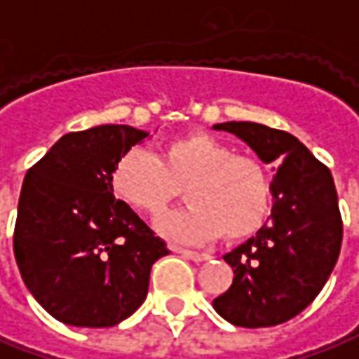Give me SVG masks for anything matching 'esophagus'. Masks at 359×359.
<instances>
[{
  "instance_id": "1",
  "label": "esophagus",
  "mask_w": 359,
  "mask_h": 359,
  "mask_svg": "<svg viewBox=\"0 0 359 359\" xmlns=\"http://www.w3.org/2000/svg\"><path fill=\"white\" fill-rule=\"evenodd\" d=\"M179 253H182L184 257H189L192 262H208L210 255L208 253H200V251H192V250H179Z\"/></svg>"
}]
</instances>
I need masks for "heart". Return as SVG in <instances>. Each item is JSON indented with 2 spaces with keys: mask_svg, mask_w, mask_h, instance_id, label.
Segmentation results:
<instances>
[{
  "mask_svg": "<svg viewBox=\"0 0 359 359\" xmlns=\"http://www.w3.org/2000/svg\"><path fill=\"white\" fill-rule=\"evenodd\" d=\"M109 187L149 218H159L184 189L189 206L161 222V231L182 243H206L222 233L228 241L248 240L273 208V180L262 161L233 153L204 131L165 139L157 155L128 149L111 169Z\"/></svg>",
  "mask_w": 359,
  "mask_h": 359,
  "instance_id": "1",
  "label": "heart"
}]
</instances>
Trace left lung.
Returning <instances> with one entry per match:
<instances>
[{"mask_svg":"<svg viewBox=\"0 0 359 359\" xmlns=\"http://www.w3.org/2000/svg\"><path fill=\"white\" fill-rule=\"evenodd\" d=\"M275 163L271 216L262 231L224 255L233 269L214 309L241 328H269L301 314L323 291L342 248V214L330 169L299 139L253 121L218 123Z\"/></svg>","mask_w":359,"mask_h":359,"instance_id":"8db88e82","label":"left lung"}]
</instances>
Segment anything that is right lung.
Here are the masks:
<instances>
[{
    "mask_svg": "<svg viewBox=\"0 0 359 359\" xmlns=\"http://www.w3.org/2000/svg\"><path fill=\"white\" fill-rule=\"evenodd\" d=\"M147 135L129 126L72 131L27 170L13 253L27 289L60 323L126 320L147 297L153 263L170 253L109 187L119 155Z\"/></svg>",
    "mask_w": 359,
    "mask_h": 359,
    "instance_id": "1",
    "label": "right lung"
}]
</instances>
